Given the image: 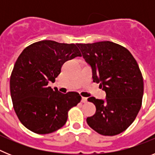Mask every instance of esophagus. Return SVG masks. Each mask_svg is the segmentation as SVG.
Returning a JSON list of instances; mask_svg holds the SVG:
<instances>
[{"label":"esophagus","mask_w":155,"mask_h":155,"mask_svg":"<svg viewBox=\"0 0 155 155\" xmlns=\"http://www.w3.org/2000/svg\"><path fill=\"white\" fill-rule=\"evenodd\" d=\"M87 98H85V97H82V98H81V102H83V103H85V102H87Z\"/></svg>","instance_id":"esophagus-1"}]
</instances>
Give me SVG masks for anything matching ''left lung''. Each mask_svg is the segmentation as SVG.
Returning a JSON list of instances; mask_svg holds the SVG:
<instances>
[{
  "label": "left lung",
  "instance_id": "1",
  "mask_svg": "<svg viewBox=\"0 0 155 155\" xmlns=\"http://www.w3.org/2000/svg\"><path fill=\"white\" fill-rule=\"evenodd\" d=\"M91 67L93 81L105 91V99L87 98L96 112L86 121L104 136L126 130L139 113L143 94V81L139 66L124 46L109 41L77 44Z\"/></svg>",
  "mask_w": 155,
  "mask_h": 155
}]
</instances>
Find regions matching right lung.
Segmentation results:
<instances>
[{"mask_svg": "<svg viewBox=\"0 0 155 155\" xmlns=\"http://www.w3.org/2000/svg\"><path fill=\"white\" fill-rule=\"evenodd\" d=\"M81 53L75 44L42 40L27 46L17 59L10 78V91L18 118L29 130L50 134L66 124L70 109L81 102L78 92L52 89L66 61Z\"/></svg>", "mask_w": 155, "mask_h": 155, "instance_id": "obj_1", "label": "right lung"}]
</instances>
